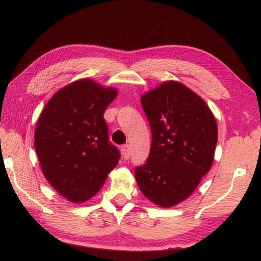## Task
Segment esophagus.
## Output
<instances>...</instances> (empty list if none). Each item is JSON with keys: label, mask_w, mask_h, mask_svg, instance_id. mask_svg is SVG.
<instances>
[{"label": "esophagus", "mask_w": 261, "mask_h": 261, "mask_svg": "<svg viewBox=\"0 0 261 261\" xmlns=\"http://www.w3.org/2000/svg\"><path fill=\"white\" fill-rule=\"evenodd\" d=\"M121 151H122V155L123 158L125 159V160H127V159L130 158V146L127 144L123 145V146L121 147Z\"/></svg>", "instance_id": "esophagus-1"}]
</instances>
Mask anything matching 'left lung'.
<instances>
[{"instance_id":"left-lung-1","label":"left lung","mask_w":261,"mask_h":261,"mask_svg":"<svg viewBox=\"0 0 261 261\" xmlns=\"http://www.w3.org/2000/svg\"><path fill=\"white\" fill-rule=\"evenodd\" d=\"M151 126L147 160L135 169L140 191L154 204L171 207L191 194L208 173L218 143V125L199 95L167 82L141 96Z\"/></svg>"}]
</instances>
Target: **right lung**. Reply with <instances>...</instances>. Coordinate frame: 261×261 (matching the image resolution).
Segmentation results:
<instances>
[{
  "mask_svg": "<svg viewBox=\"0 0 261 261\" xmlns=\"http://www.w3.org/2000/svg\"><path fill=\"white\" fill-rule=\"evenodd\" d=\"M114 88L82 79L56 92L39 117L34 145L42 173L72 202L91 199L120 161L103 118Z\"/></svg>",
  "mask_w": 261,
  "mask_h": 261,
  "instance_id": "add662e5",
  "label": "right lung"
}]
</instances>
